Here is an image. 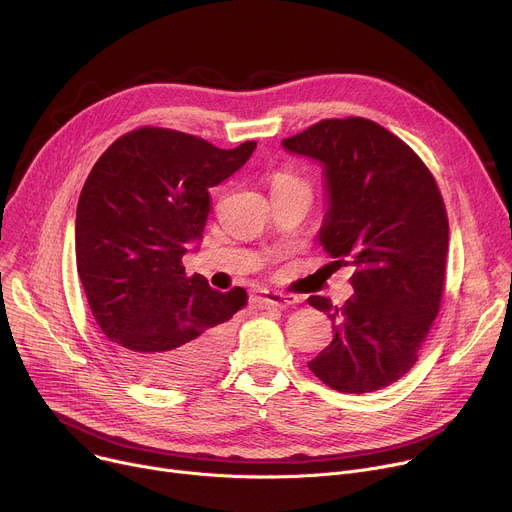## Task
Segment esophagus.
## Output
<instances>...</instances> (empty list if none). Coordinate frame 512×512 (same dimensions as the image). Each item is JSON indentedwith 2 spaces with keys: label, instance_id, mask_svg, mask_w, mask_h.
<instances>
[{
  "label": "esophagus",
  "instance_id": "obj_1",
  "mask_svg": "<svg viewBox=\"0 0 512 512\" xmlns=\"http://www.w3.org/2000/svg\"><path fill=\"white\" fill-rule=\"evenodd\" d=\"M261 306L265 308H287V306H294L298 304V296H291V294H279V291H263V294L257 298Z\"/></svg>",
  "mask_w": 512,
  "mask_h": 512
}]
</instances>
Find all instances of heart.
I'll list each match as a JSON object with an SVG mask.
<instances>
[{"label": "heart", "mask_w": 512, "mask_h": 512, "mask_svg": "<svg viewBox=\"0 0 512 512\" xmlns=\"http://www.w3.org/2000/svg\"><path fill=\"white\" fill-rule=\"evenodd\" d=\"M283 180H294V178L287 176V174H281V176H277V178H275V182H283Z\"/></svg>", "instance_id": "obj_1"}]
</instances>
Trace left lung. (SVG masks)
Wrapping results in <instances>:
<instances>
[{
    "label": "left lung",
    "instance_id": "8db88e82",
    "mask_svg": "<svg viewBox=\"0 0 512 512\" xmlns=\"http://www.w3.org/2000/svg\"><path fill=\"white\" fill-rule=\"evenodd\" d=\"M281 145L324 164L320 243L336 265L354 267L344 306L308 298L334 328L308 367L340 393L389 387L417 362L440 312L450 237L442 192L409 145L371 119H322Z\"/></svg>",
    "mask_w": 512,
    "mask_h": 512
}]
</instances>
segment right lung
<instances>
[{
	"instance_id": "obj_1",
	"label": "right lung",
	"mask_w": 512,
	"mask_h": 512,
	"mask_svg": "<svg viewBox=\"0 0 512 512\" xmlns=\"http://www.w3.org/2000/svg\"><path fill=\"white\" fill-rule=\"evenodd\" d=\"M255 145L221 150L176 129L139 127L109 145L81 190L75 251L91 312L119 360L154 387L192 385L229 352L247 291L223 294L200 273L188 277L182 255L202 239L208 188Z\"/></svg>"
}]
</instances>
